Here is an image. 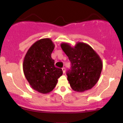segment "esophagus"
<instances>
[{"label": "esophagus", "mask_w": 123, "mask_h": 123, "mask_svg": "<svg viewBox=\"0 0 123 123\" xmlns=\"http://www.w3.org/2000/svg\"><path fill=\"white\" fill-rule=\"evenodd\" d=\"M62 69L63 73L65 74V71H66V68H62Z\"/></svg>", "instance_id": "esophagus-1"}]
</instances>
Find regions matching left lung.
<instances>
[{
	"label": "left lung",
	"instance_id": "8db88e82",
	"mask_svg": "<svg viewBox=\"0 0 123 123\" xmlns=\"http://www.w3.org/2000/svg\"><path fill=\"white\" fill-rule=\"evenodd\" d=\"M61 47L71 63L66 75L72 89L83 92L92 88L99 80L103 66L98 54L84 43H77L74 47L63 43Z\"/></svg>",
	"mask_w": 123,
	"mask_h": 123
}]
</instances>
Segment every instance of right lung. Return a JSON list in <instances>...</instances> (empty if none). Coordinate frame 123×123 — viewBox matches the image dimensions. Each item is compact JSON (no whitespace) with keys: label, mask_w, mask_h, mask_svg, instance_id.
Masks as SVG:
<instances>
[{"label":"right lung","mask_w":123,"mask_h":123,"mask_svg":"<svg viewBox=\"0 0 123 123\" xmlns=\"http://www.w3.org/2000/svg\"><path fill=\"white\" fill-rule=\"evenodd\" d=\"M55 44L49 38L42 39L32 44L23 62L25 78L34 90L43 94L49 93L62 75L61 68L55 66L51 54Z\"/></svg>","instance_id":"add662e5"}]
</instances>
